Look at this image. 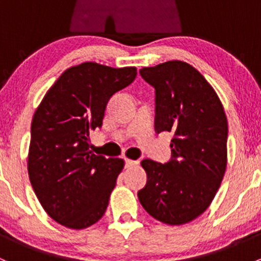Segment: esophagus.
<instances>
[{
  "label": "esophagus",
  "instance_id": "obj_1",
  "mask_svg": "<svg viewBox=\"0 0 261 261\" xmlns=\"http://www.w3.org/2000/svg\"><path fill=\"white\" fill-rule=\"evenodd\" d=\"M138 164H139L138 160H131V159H126V160H125V165H126V168L135 167V165H138Z\"/></svg>",
  "mask_w": 261,
  "mask_h": 261
}]
</instances>
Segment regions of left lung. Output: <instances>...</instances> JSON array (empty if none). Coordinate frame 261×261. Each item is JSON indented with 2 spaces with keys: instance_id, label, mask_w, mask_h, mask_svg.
I'll list each match as a JSON object with an SVG mask.
<instances>
[{
  "instance_id": "8db88e82",
  "label": "left lung",
  "mask_w": 261,
  "mask_h": 261,
  "mask_svg": "<svg viewBox=\"0 0 261 261\" xmlns=\"http://www.w3.org/2000/svg\"><path fill=\"white\" fill-rule=\"evenodd\" d=\"M155 88V131L173 133L172 158L144 159L147 180L138 192L145 211L167 225L191 222L208 208L227 164V118L203 75L180 60L143 68Z\"/></svg>"
}]
</instances>
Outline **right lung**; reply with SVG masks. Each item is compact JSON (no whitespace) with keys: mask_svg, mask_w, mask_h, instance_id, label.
I'll use <instances>...</instances> for the list:
<instances>
[{"mask_svg":"<svg viewBox=\"0 0 261 261\" xmlns=\"http://www.w3.org/2000/svg\"><path fill=\"white\" fill-rule=\"evenodd\" d=\"M135 77V67L82 63L58 78L34 114L29 178L45 212L65 227H89L106 212L125 163L93 154L89 131L101 127L110 98Z\"/></svg>","mask_w":261,"mask_h":261,"instance_id":"obj_1","label":"right lung"}]
</instances>
